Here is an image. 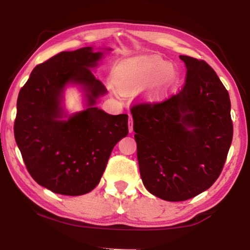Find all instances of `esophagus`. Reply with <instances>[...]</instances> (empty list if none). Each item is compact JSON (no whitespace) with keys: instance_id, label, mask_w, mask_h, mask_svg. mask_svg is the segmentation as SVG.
<instances>
[{"instance_id":"esophagus-1","label":"esophagus","mask_w":250,"mask_h":250,"mask_svg":"<svg viewBox=\"0 0 250 250\" xmlns=\"http://www.w3.org/2000/svg\"><path fill=\"white\" fill-rule=\"evenodd\" d=\"M128 126H129V132L131 133L133 131V120H132V117H129V121H128Z\"/></svg>"}]
</instances>
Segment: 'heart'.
<instances>
[{"label":"heart","instance_id":"heart-1","mask_svg":"<svg viewBox=\"0 0 250 250\" xmlns=\"http://www.w3.org/2000/svg\"><path fill=\"white\" fill-rule=\"evenodd\" d=\"M115 79L122 90L137 91L146 86V95L161 98L175 89L181 80L179 67L161 57H135L122 62Z\"/></svg>","mask_w":250,"mask_h":250}]
</instances>
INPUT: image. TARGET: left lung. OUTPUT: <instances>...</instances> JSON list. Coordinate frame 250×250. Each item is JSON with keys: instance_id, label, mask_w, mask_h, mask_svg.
Masks as SVG:
<instances>
[{"instance_id": "left-lung-1", "label": "left lung", "mask_w": 250, "mask_h": 250, "mask_svg": "<svg viewBox=\"0 0 250 250\" xmlns=\"http://www.w3.org/2000/svg\"><path fill=\"white\" fill-rule=\"evenodd\" d=\"M186 82L161 104L131 110L143 185L168 202L186 201L217 180L232 140L230 99L204 61L183 56Z\"/></svg>"}]
</instances>
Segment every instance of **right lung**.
I'll list each match as a JSON object with an SVG mask.
<instances>
[{"label":"right lung","mask_w":250,"mask_h":250,"mask_svg":"<svg viewBox=\"0 0 250 250\" xmlns=\"http://www.w3.org/2000/svg\"><path fill=\"white\" fill-rule=\"evenodd\" d=\"M111 50L88 46L59 53L37 65L20 90L16 145L31 176L54 193L78 196L92 191L113 146L128 134V115L112 116L96 107L107 89L91 69ZM69 86L82 92V112L66 111Z\"/></svg>","instance_id":"obj_1"}]
</instances>
